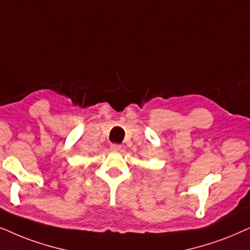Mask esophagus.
Returning <instances> with one entry per match:
<instances>
[{
  "instance_id": "esophagus-1",
  "label": "esophagus",
  "mask_w": 250,
  "mask_h": 250,
  "mask_svg": "<svg viewBox=\"0 0 250 250\" xmlns=\"http://www.w3.org/2000/svg\"><path fill=\"white\" fill-rule=\"evenodd\" d=\"M110 149H111V151H119L122 149V146L117 144H112L110 145Z\"/></svg>"
}]
</instances>
